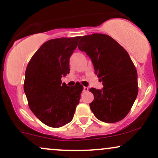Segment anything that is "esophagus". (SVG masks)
Masks as SVG:
<instances>
[{"label": "esophagus", "instance_id": "obj_1", "mask_svg": "<svg viewBox=\"0 0 158 158\" xmlns=\"http://www.w3.org/2000/svg\"><path fill=\"white\" fill-rule=\"evenodd\" d=\"M89 90V88L86 87V86H84V92H87Z\"/></svg>", "mask_w": 158, "mask_h": 158}]
</instances>
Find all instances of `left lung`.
Instances as JSON below:
<instances>
[{"mask_svg":"<svg viewBox=\"0 0 158 158\" xmlns=\"http://www.w3.org/2000/svg\"><path fill=\"white\" fill-rule=\"evenodd\" d=\"M78 48L92 60L102 89H89L94 95L90 109L100 121H121L131 109L138 94L137 72L128 53L110 36L93 33L81 38Z\"/></svg>","mask_w":158,"mask_h":158,"instance_id":"8db88e82","label":"left lung"}]
</instances>
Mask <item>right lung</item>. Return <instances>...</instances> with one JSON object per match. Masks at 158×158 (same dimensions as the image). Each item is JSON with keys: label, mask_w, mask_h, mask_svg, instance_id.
Listing matches in <instances>:
<instances>
[{"label": "right lung", "mask_w": 158, "mask_h": 158, "mask_svg": "<svg viewBox=\"0 0 158 158\" xmlns=\"http://www.w3.org/2000/svg\"><path fill=\"white\" fill-rule=\"evenodd\" d=\"M81 36L45 42L33 54L25 71L24 90L30 109L42 123L60 127L73 118L84 87L62 84L69 73V59Z\"/></svg>", "instance_id": "1"}]
</instances>
